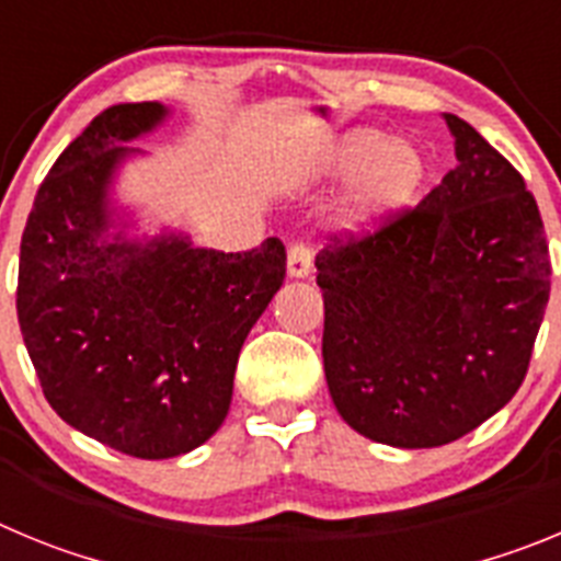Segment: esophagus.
Returning <instances> with one entry per match:
<instances>
[{"label": "esophagus", "instance_id": "esophagus-1", "mask_svg": "<svg viewBox=\"0 0 561 561\" xmlns=\"http://www.w3.org/2000/svg\"><path fill=\"white\" fill-rule=\"evenodd\" d=\"M311 257H314L311 247L306 244V241H295V244L289 247V257H286V270H289V275L291 277H309Z\"/></svg>", "mask_w": 561, "mask_h": 561}]
</instances>
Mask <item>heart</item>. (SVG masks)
<instances>
[{
	"label": "heart",
	"mask_w": 561,
	"mask_h": 561,
	"mask_svg": "<svg viewBox=\"0 0 561 561\" xmlns=\"http://www.w3.org/2000/svg\"><path fill=\"white\" fill-rule=\"evenodd\" d=\"M329 173H362L351 202V227H374L408 207L424 185V157L408 142H390L376 128H356L340 137L329 153Z\"/></svg>",
	"instance_id": "obj_1"
}]
</instances>
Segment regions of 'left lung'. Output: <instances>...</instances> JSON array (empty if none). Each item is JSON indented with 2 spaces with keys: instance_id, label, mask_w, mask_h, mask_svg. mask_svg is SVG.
I'll list each match as a JSON object with an SVG mask.
<instances>
[{
  "instance_id": "8db88e82",
  "label": "left lung",
  "mask_w": 561,
  "mask_h": 561,
  "mask_svg": "<svg viewBox=\"0 0 561 561\" xmlns=\"http://www.w3.org/2000/svg\"><path fill=\"white\" fill-rule=\"evenodd\" d=\"M453 171L415 207L317 252L331 399L376 444L458 440L523 385L551 295L537 199L455 114Z\"/></svg>"
}]
</instances>
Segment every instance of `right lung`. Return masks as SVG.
<instances>
[{"mask_svg": "<svg viewBox=\"0 0 561 561\" xmlns=\"http://www.w3.org/2000/svg\"><path fill=\"white\" fill-rule=\"evenodd\" d=\"M121 103L69 142L36 193L19 255L16 311L44 399L69 427L131 458H176L221 427L238 354L286 277L280 238L250 252L187 236L112 232L123 142L165 121Z\"/></svg>", "mask_w": 561, "mask_h": 561, "instance_id": "right-lung-1", "label": "right lung"}]
</instances>
